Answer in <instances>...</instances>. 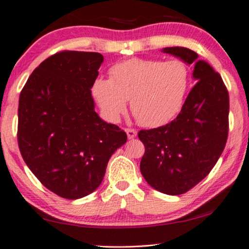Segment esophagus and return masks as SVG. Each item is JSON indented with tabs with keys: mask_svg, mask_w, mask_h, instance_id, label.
Masks as SVG:
<instances>
[{
	"mask_svg": "<svg viewBox=\"0 0 249 249\" xmlns=\"http://www.w3.org/2000/svg\"><path fill=\"white\" fill-rule=\"evenodd\" d=\"M126 134H127L128 139H134V137L137 135V132L134 128H125Z\"/></svg>",
	"mask_w": 249,
	"mask_h": 249,
	"instance_id": "1",
	"label": "esophagus"
}]
</instances>
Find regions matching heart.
Returning <instances> with one entry per match:
<instances>
[{
  "label": "heart",
  "instance_id": "heart-1",
  "mask_svg": "<svg viewBox=\"0 0 249 249\" xmlns=\"http://www.w3.org/2000/svg\"><path fill=\"white\" fill-rule=\"evenodd\" d=\"M109 76L92 84L103 113L117 122L131 99L133 114L145 127L169 123L182 108L190 86V71L181 60L131 58L110 67Z\"/></svg>",
  "mask_w": 249,
  "mask_h": 249
}]
</instances>
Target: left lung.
I'll use <instances>...</instances> for the list:
<instances>
[{"mask_svg":"<svg viewBox=\"0 0 249 249\" xmlns=\"http://www.w3.org/2000/svg\"><path fill=\"white\" fill-rule=\"evenodd\" d=\"M164 53L195 65L196 85L169 124L141 129L145 152L140 169L146 182L170 196L182 195L210 173L224 151L229 128V95L219 73L188 48Z\"/></svg>","mask_w":249,"mask_h":249,"instance_id":"obj_1","label":"left lung"}]
</instances>
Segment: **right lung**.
<instances>
[{"label": "right lung", "instance_id": "obj_1", "mask_svg": "<svg viewBox=\"0 0 249 249\" xmlns=\"http://www.w3.org/2000/svg\"><path fill=\"white\" fill-rule=\"evenodd\" d=\"M103 61L98 53L59 51L33 70L18 98L22 158L61 198L95 191L112 154L127 140L123 129L95 112L90 88Z\"/></svg>", "mask_w": 249, "mask_h": 249}]
</instances>
